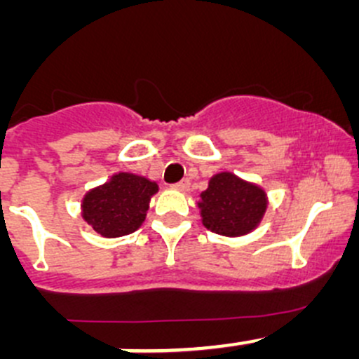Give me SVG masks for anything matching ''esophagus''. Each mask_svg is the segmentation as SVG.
I'll use <instances>...</instances> for the list:
<instances>
[{"instance_id": "34e87169", "label": "esophagus", "mask_w": 359, "mask_h": 359, "mask_svg": "<svg viewBox=\"0 0 359 359\" xmlns=\"http://www.w3.org/2000/svg\"><path fill=\"white\" fill-rule=\"evenodd\" d=\"M173 189H177V191H187L189 189V180H180V182H177V184H173Z\"/></svg>"}]
</instances>
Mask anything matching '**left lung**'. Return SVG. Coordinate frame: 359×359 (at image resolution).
Segmentation results:
<instances>
[{"label":"left lung","mask_w":359,"mask_h":359,"mask_svg":"<svg viewBox=\"0 0 359 359\" xmlns=\"http://www.w3.org/2000/svg\"><path fill=\"white\" fill-rule=\"evenodd\" d=\"M198 206L206 229L222 236H243L259 226L267 208V198L255 184L222 172L210 179Z\"/></svg>","instance_id":"left-lung-1"}]
</instances>
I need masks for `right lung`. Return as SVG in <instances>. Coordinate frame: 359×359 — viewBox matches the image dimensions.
<instances>
[{
	"label": "right lung",
	"mask_w": 359,
	"mask_h": 359,
	"mask_svg": "<svg viewBox=\"0 0 359 359\" xmlns=\"http://www.w3.org/2000/svg\"><path fill=\"white\" fill-rule=\"evenodd\" d=\"M158 184L133 173H116L109 182L83 198V219L106 238H119L140 227Z\"/></svg>",
	"instance_id": "obj_1"
}]
</instances>
